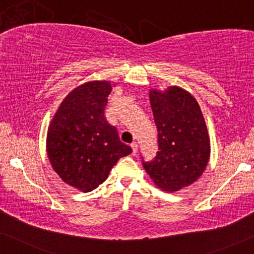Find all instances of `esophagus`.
Listing matches in <instances>:
<instances>
[{
  "label": "esophagus",
  "instance_id": "34e87169",
  "mask_svg": "<svg viewBox=\"0 0 254 254\" xmlns=\"http://www.w3.org/2000/svg\"><path fill=\"white\" fill-rule=\"evenodd\" d=\"M131 148H132V154L134 155L135 153H137V151H138V144H137V142H132Z\"/></svg>",
  "mask_w": 254,
  "mask_h": 254
}]
</instances>
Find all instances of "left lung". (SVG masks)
Masks as SVG:
<instances>
[{
	"label": "left lung",
	"mask_w": 254,
	"mask_h": 254,
	"mask_svg": "<svg viewBox=\"0 0 254 254\" xmlns=\"http://www.w3.org/2000/svg\"><path fill=\"white\" fill-rule=\"evenodd\" d=\"M158 128L159 151L145 162L146 173L163 191H178L201 176L210 154L209 137L201 109L188 91L170 86L149 91Z\"/></svg>",
	"instance_id": "left-lung-1"
}]
</instances>
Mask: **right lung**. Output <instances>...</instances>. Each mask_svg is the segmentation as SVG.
<instances>
[{"mask_svg":"<svg viewBox=\"0 0 254 254\" xmlns=\"http://www.w3.org/2000/svg\"><path fill=\"white\" fill-rule=\"evenodd\" d=\"M109 81H88L70 92L53 117L47 153L63 182L83 192L102 184L121 158L132 152L105 117Z\"/></svg>","mask_w":254,"mask_h":254,"instance_id":"right-lung-1","label":"right lung"}]
</instances>
